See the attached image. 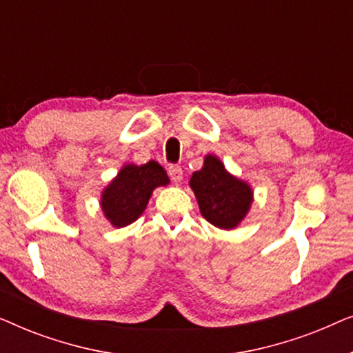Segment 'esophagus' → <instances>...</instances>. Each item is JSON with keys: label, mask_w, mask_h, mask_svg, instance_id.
I'll list each match as a JSON object with an SVG mask.
<instances>
[{"label": "esophagus", "mask_w": 353, "mask_h": 353, "mask_svg": "<svg viewBox=\"0 0 353 353\" xmlns=\"http://www.w3.org/2000/svg\"><path fill=\"white\" fill-rule=\"evenodd\" d=\"M168 176L172 178V181L180 183L183 180V170L180 165H170L168 167Z\"/></svg>", "instance_id": "1"}]
</instances>
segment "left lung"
I'll return each mask as SVG.
<instances>
[{
    "label": "left lung",
    "instance_id": "1",
    "mask_svg": "<svg viewBox=\"0 0 353 353\" xmlns=\"http://www.w3.org/2000/svg\"><path fill=\"white\" fill-rule=\"evenodd\" d=\"M190 186L194 191L202 216L219 228H236L252 204L250 186L230 175L215 156L204 159V167L192 173Z\"/></svg>",
    "mask_w": 353,
    "mask_h": 353
}]
</instances>
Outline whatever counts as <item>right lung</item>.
<instances>
[{
	"label": "right lung",
	"instance_id": "obj_1",
	"mask_svg": "<svg viewBox=\"0 0 353 353\" xmlns=\"http://www.w3.org/2000/svg\"><path fill=\"white\" fill-rule=\"evenodd\" d=\"M168 183L167 172L157 162L149 161L144 165L128 163L101 196L105 219L117 228L133 223L146 209L152 191Z\"/></svg>",
	"mask_w": 353,
	"mask_h": 353
}]
</instances>
